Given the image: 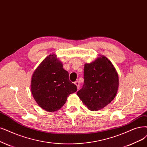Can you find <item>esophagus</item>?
<instances>
[{
  "instance_id": "1",
  "label": "esophagus",
  "mask_w": 147,
  "mask_h": 147,
  "mask_svg": "<svg viewBox=\"0 0 147 147\" xmlns=\"http://www.w3.org/2000/svg\"><path fill=\"white\" fill-rule=\"evenodd\" d=\"M74 84L77 86V88L78 89H79V87H80V84H79V82L78 80H77V81H76V82H74Z\"/></svg>"
}]
</instances>
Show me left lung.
I'll use <instances>...</instances> for the list:
<instances>
[{
  "instance_id": "1",
  "label": "left lung",
  "mask_w": 147,
  "mask_h": 147,
  "mask_svg": "<svg viewBox=\"0 0 147 147\" xmlns=\"http://www.w3.org/2000/svg\"><path fill=\"white\" fill-rule=\"evenodd\" d=\"M84 83L77 94L91 111H98L114 99L119 87V77L115 68L105 56L84 65Z\"/></svg>"
}]
</instances>
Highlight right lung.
Wrapping results in <instances>:
<instances>
[{
  "label": "right lung",
  "instance_id": "add662e5",
  "mask_svg": "<svg viewBox=\"0 0 147 147\" xmlns=\"http://www.w3.org/2000/svg\"><path fill=\"white\" fill-rule=\"evenodd\" d=\"M31 90L34 100L43 110H59L67 97L77 91V86L69 79L67 71L56 55L47 56L36 69L31 78Z\"/></svg>",
  "mask_w": 147,
  "mask_h": 147
}]
</instances>
